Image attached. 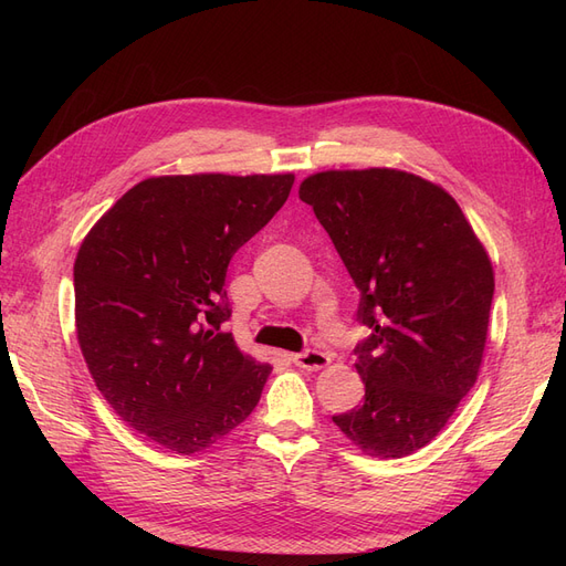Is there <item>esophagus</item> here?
<instances>
[{
	"mask_svg": "<svg viewBox=\"0 0 566 566\" xmlns=\"http://www.w3.org/2000/svg\"><path fill=\"white\" fill-rule=\"evenodd\" d=\"M293 361H295V366H300V368L318 370V368H325V366L331 364V356L318 352V349H304V352H300V354H293Z\"/></svg>",
	"mask_w": 566,
	"mask_h": 566,
	"instance_id": "obj_1",
	"label": "esophagus"
}]
</instances>
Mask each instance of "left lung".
Masks as SVG:
<instances>
[{
	"instance_id": "obj_1",
	"label": "left lung",
	"mask_w": 566,
	"mask_h": 566,
	"mask_svg": "<svg viewBox=\"0 0 566 566\" xmlns=\"http://www.w3.org/2000/svg\"><path fill=\"white\" fill-rule=\"evenodd\" d=\"M300 198L361 293V406L333 416L358 449L403 458L449 422L482 366L493 269L458 202L399 169H331Z\"/></svg>"
}]
</instances>
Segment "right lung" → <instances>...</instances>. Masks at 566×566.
Wrapping results in <instances>:
<instances>
[{
    "instance_id": "1",
    "label": "right lung",
    "mask_w": 566,
    "mask_h": 566,
    "mask_svg": "<svg viewBox=\"0 0 566 566\" xmlns=\"http://www.w3.org/2000/svg\"><path fill=\"white\" fill-rule=\"evenodd\" d=\"M293 175L153 177L119 198L75 260L84 361L115 413L184 455L241 424L269 364L224 333L231 256L290 196Z\"/></svg>"
}]
</instances>
